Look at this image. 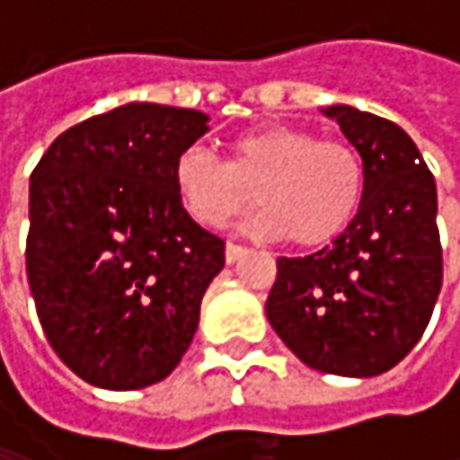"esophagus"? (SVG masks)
<instances>
[{
  "label": "esophagus",
  "mask_w": 460,
  "mask_h": 460,
  "mask_svg": "<svg viewBox=\"0 0 460 460\" xmlns=\"http://www.w3.org/2000/svg\"><path fill=\"white\" fill-rule=\"evenodd\" d=\"M247 252V247L244 244H236V242H226V263H234V261H239L242 255Z\"/></svg>",
  "instance_id": "34e87169"
}]
</instances>
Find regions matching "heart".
<instances>
[{"mask_svg": "<svg viewBox=\"0 0 460 460\" xmlns=\"http://www.w3.org/2000/svg\"><path fill=\"white\" fill-rule=\"evenodd\" d=\"M172 186L183 213L218 229L255 202L252 231L288 236L296 247H324L349 229L365 199V162L338 138L290 125H261L231 140L229 162L205 146H186L172 162Z\"/></svg>", "mask_w": 460, "mask_h": 460, "instance_id": "1", "label": "heart"}]
</instances>
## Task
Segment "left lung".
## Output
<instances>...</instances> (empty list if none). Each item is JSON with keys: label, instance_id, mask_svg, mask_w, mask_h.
I'll list each match as a JSON object with an SVG mask.
<instances>
[{"label": "left lung", "instance_id": "left-lung-1", "mask_svg": "<svg viewBox=\"0 0 460 460\" xmlns=\"http://www.w3.org/2000/svg\"><path fill=\"white\" fill-rule=\"evenodd\" d=\"M365 162V199L332 244L277 258L266 317L309 367L370 378L411 354L442 288L437 186L411 136L351 106L324 109Z\"/></svg>", "mask_w": 460, "mask_h": 460}]
</instances>
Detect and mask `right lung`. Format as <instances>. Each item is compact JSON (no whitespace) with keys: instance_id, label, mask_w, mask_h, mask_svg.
I'll return each mask as SVG.
<instances>
[{"instance_id":"right-lung-1","label":"right lung","mask_w":460,"mask_h":460,"mask_svg":"<svg viewBox=\"0 0 460 460\" xmlns=\"http://www.w3.org/2000/svg\"><path fill=\"white\" fill-rule=\"evenodd\" d=\"M205 133L202 111L128 103L60 133L31 172V296L55 354L93 386L167 378L197 332L224 239L178 205L172 162Z\"/></svg>"}]
</instances>
